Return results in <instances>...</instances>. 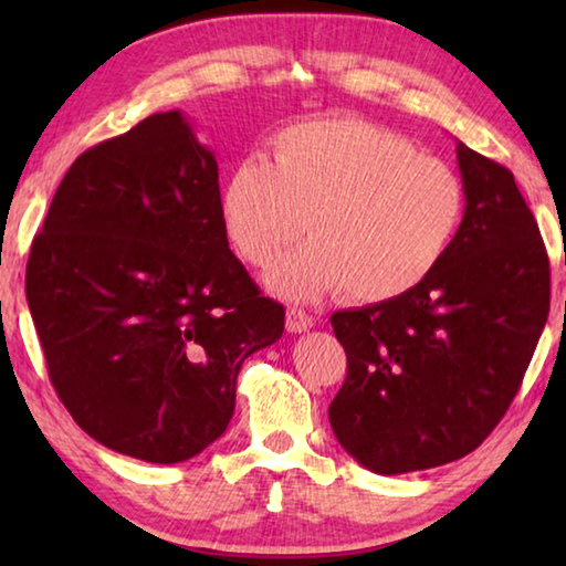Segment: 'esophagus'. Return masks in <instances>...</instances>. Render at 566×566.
Listing matches in <instances>:
<instances>
[{"mask_svg":"<svg viewBox=\"0 0 566 566\" xmlns=\"http://www.w3.org/2000/svg\"><path fill=\"white\" fill-rule=\"evenodd\" d=\"M312 317L302 310H296V306H292L290 312H286V332L292 334H302L306 329H312Z\"/></svg>","mask_w":566,"mask_h":566,"instance_id":"esophagus-1","label":"esophagus"}]
</instances>
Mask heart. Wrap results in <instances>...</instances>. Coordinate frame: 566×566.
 <instances>
[{
    "label": "heart",
    "mask_w": 566,
    "mask_h": 566,
    "mask_svg": "<svg viewBox=\"0 0 566 566\" xmlns=\"http://www.w3.org/2000/svg\"><path fill=\"white\" fill-rule=\"evenodd\" d=\"M462 214L452 167L357 117L290 124L274 137V161L242 159L222 191L224 229L249 264L270 266L310 229L312 242L270 272L272 290L292 300L407 294L444 260Z\"/></svg>",
    "instance_id": "obj_1"
}]
</instances>
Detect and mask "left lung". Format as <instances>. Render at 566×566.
<instances>
[{"label":"left lung","mask_w":566,"mask_h":566,"mask_svg":"<svg viewBox=\"0 0 566 566\" xmlns=\"http://www.w3.org/2000/svg\"><path fill=\"white\" fill-rule=\"evenodd\" d=\"M464 217L437 270L395 300L332 314L347 379L339 444L377 474L454 462L492 434L549 314V256L514 175L459 142Z\"/></svg>","instance_id":"obj_1"}]
</instances>
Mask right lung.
Returning a JSON list of instances; mask_svg holds the SVG:
<instances>
[{
    "label": "right lung",
    "mask_w": 566,
    "mask_h": 566,
    "mask_svg": "<svg viewBox=\"0 0 566 566\" xmlns=\"http://www.w3.org/2000/svg\"><path fill=\"white\" fill-rule=\"evenodd\" d=\"M52 387L99 444L175 464L224 434L284 306L227 242L212 151L175 112L74 159L27 262Z\"/></svg>",
    "instance_id": "obj_1"
}]
</instances>
